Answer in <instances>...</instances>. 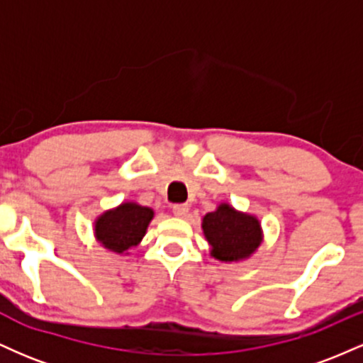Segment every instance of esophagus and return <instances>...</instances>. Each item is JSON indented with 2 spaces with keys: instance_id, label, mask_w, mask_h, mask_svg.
I'll use <instances>...</instances> for the list:
<instances>
[{
  "instance_id": "34e87169",
  "label": "esophagus",
  "mask_w": 363,
  "mask_h": 363,
  "mask_svg": "<svg viewBox=\"0 0 363 363\" xmlns=\"http://www.w3.org/2000/svg\"><path fill=\"white\" fill-rule=\"evenodd\" d=\"M172 213L177 216V218H186L187 213H189V206L187 205H174Z\"/></svg>"
}]
</instances>
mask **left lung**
Instances as JSON below:
<instances>
[{"label":"left lung","mask_w":363,"mask_h":363,"mask_svg":"<svg viewBox=\"0 0 363 363\" xmlns=\"http://www.w3.org/2000/svg\"><path fill=\"white\" fill-rule=\"evenodd\" d=\"M203 235L210 244V256L220 262L249 259L262 244V227L256 215L235 210L223 201L201 220Z\"/></svg>","instance_id":"8db88e82"}]
</instances>
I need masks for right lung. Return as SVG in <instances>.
<instances>
[{
    "instance_id": "add662e5",
    "label": "right lung",
    "mask_w": 363,
    "mask_h": 363,
    "mask_svg": "<svg viewBox=\"0 0 363 363\" xmlns=\"http://www.w3.org/2000/svg\"><path fill=\"white\" fill-rule=\"evenodd\" d=\"M153 216V208L136 201H123L95 218L94 237L107 251L126 256L129 249L143 240Z\"/></svg>"
}]
</instances>
